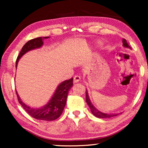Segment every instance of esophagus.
Returning a JSON list of instances; mask_svg holds the SVG:
<instances>
[{
  "label": "esophagus",
  "instance_id": "34e87169",
  "mask_svg": "<svg viewBox=\"0 0 148 148\" xmlns=\"http://www.w3.org/2000/svg\"><path fill=\"white\" fill-rule=\"evenodd\" d=\"M81 80V77L79 75H75L73 78V82L74 83H77Z\"/></svg>",
  "mask_w": 148,
  "mask_h": 148
}]
</instances>
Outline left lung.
I'll return each instance as SVG.
<instances>
[{
	"mask_svg": "<svg viewBox=\"0 0 148 148\" xmlns=\"http://www.w3.org/2000/svg\"><path fill=\"white\" fill-rule=\"evenodd\" d=\"M123 46H124L125 47L131 48L130 46H129V44H127V40H125V39H124V38H123ZM86 102L88 103V106H90V108L91 109V112H92V114H94V116L98 117V118H102V119L110 118V117L115 116H116V115H118V114H106V113H103L102 112H100V111H99L98 109H96L94 106H93V104H92V102H91L90 98H89L88 93V91H87V90H86Z\"/></svg>",
	"mask_w": 148,
	"mask_h": 148,
	"instance_id": "8db88e82",
	"label": "left lung"
}]
</instances>
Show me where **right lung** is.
Here are the masks:
<instances>
[{
	"label": "right lung",
	"mask_w": 148,
	"mask_h": 148,
	"mask_svg": "<svg viewBox=\"0 0 148 148\" xmlns=\"http://www.w3.org/2000/svg\"><path fill=\"white\" fill-rule=\"evenodd\" d=\"M49 37H39L34 38V39L30 40L29 41L26 42L25 45L23 46L20 53L17 56L16 60V67L17 66V63L19 58L23 55L26 52L29 50L36 49V48H40L43 45L44 39H46ZM73 79L71 78L70 79L66 80L62 82L59 86H58L55 93L50 99V100L45 106L40 108H33L28 106L27 105L24 104L20 99L19 96H18L17 91L15 90L16 94H17L18 101L19 104L23 106L25 110L29 114L30 116L34 117L38 120L42 121H54L57 119L60 115L62 114V110L65 106L66 98L69 91L73 86Z\"/></svg>",
	"instance_id": "1"
}]
</instances>
